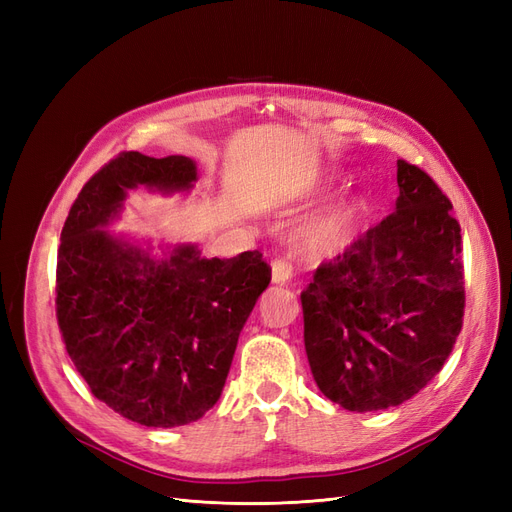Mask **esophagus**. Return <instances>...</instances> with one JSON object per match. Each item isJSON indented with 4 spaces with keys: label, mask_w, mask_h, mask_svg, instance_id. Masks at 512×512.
Wrapping results in <instances>:
<instances>
[{
    "label": "esophagus",
    "mask_w": 512,
    "mask_h": 512,
    "mask_svg": "<svg viewBox=\"0 0 512 512\" xmlns=\"http://www.w3.org/2000/svg\"><path fill=\"white\" fill-rule=\"evenodd\" d=\"M292 262L286 258H277L273 260V282L275 284H288L292 277Z\"/></svg>",
    "instance_id": "obj_1"
}]
</instances>
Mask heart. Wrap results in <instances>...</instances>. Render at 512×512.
<instances>
[{
  "instance_id": "heart-1",
  "label": "heart",
  "mask_w": 512,
  "mask_h": 512,
  "mask_svg": "<svg viewBox=\"0 0 512 512\" xmlns=\"http://www.w3.org/2000/svg\"><path fill=\"white\" fill-rule=\"evenodd\" d=\"M361 207L346 200L327 211L314 215L312 220L305 222L301 228V241L307 252L312 254H331L342 250L354 237L356 226H359Z\"/></svg>"
}]
</instances>
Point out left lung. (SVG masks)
Masks as SVG:
<instances>
[{"mask_svg":"<svg viewBox=\"0 0 512 512\" xmlns=\"http://www.w3.org/2000/svg\"><path fill=\"white\" fill-rule=\"evenodd\" d=\"M395 211L314 271L301 292L318 389L352 412L404 404L453 352L463 324L461 226L423 168L397 162Z\"/></svg>","mask_w":512,"mask_h":512,"instance_id":"1","label":"left lung"}]
</instances>
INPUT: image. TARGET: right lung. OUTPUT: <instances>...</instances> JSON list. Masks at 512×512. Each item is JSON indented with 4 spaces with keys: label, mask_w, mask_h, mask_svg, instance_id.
<instances>
[{
    "label": "right lung",
    "mask_w": 512,
    "mask_h": 512,
    "mask_svg": "<svg viewBox=\"0 0 512 512\" xmlns=\"http://www.w3.org/2000/svg\"><path fill=\"white\" fill-rule=\"evenodd\" d=\"M192 181L190 158L123 151L83 185L61 228V339L94 397L145 427L188 425L215 406L243 324L271 282L258 250L209 260L183 245L153 260L100 230L130 188L175 192Z\"/></svg>",
    "instance_id": "obj_1"
}]
</instances>
